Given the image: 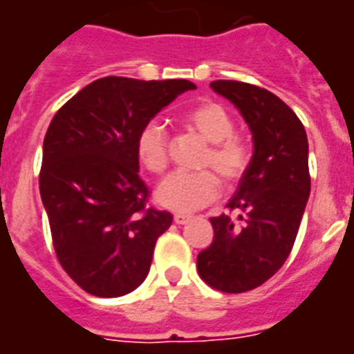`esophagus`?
<instances>
[{"label": "esophagus", "instance_id": "obj_1", "mask_svg": "<svg viewBox=\"0 0 354 354\" xmlns=\"http://www.w3.org/2000/svg\"><path fill=\"white\" fill-rule=\"evenodd\" d=\"M190 218L192 216H188V214H175L174 221L177 223V225H185V223H188V221H190Z\"/></svg>", "mask_w": 354, "mask_h": 354}]
</instances>
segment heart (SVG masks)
<instances>
[{"instance_id": "heart-1", "label": "heart", "mask_w": 354, "mask_h": 354, "mask_svg": "<svg viewBox=\"0 0 354 354\" xmlns=\"http://www.w3.org/2000/svg\"><path fill=\"white\" fill-rule=\"evenodd\" d=\"M185 122L205 142L201 166L212 168L225 185H236L245 177L253 162V151L248 142L238 138L236 123L218 103H203L186 112ZM168 133L162 123L147 122L136 136V157L140 164L155 175L168 166ZM220 196V180L210 169L175 171L158 185L155 197L158 205L175 212H192L203 208Z\"/></svg>"}]
</instances>
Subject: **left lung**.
Instances as JSON below:
<instances>
[{
    "instance_id": "1",
    "label": "left lung",
    "mask_w": 354,
    "mask_h": 354,
    "mask_svg": "<svg viewBox=\"0 0 354 354\" xmlns=\"http://www.w3.org/2000/svg\"><path fill=\"white\" fill-rule=\"evenodd\" d=\"M236 106L253 134V162L227 203L232 214L210 218L214 240L197 254L203 281L225 294L264 284L294 248L310 196L308 140L295 112L266 88L212 81Z\"/></svg>"
}]
</instances>
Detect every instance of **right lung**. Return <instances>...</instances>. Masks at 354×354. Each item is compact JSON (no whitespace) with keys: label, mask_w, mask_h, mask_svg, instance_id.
<instances>
[{"label":"right lung","mask_w":354,"mask_h":354,"mask_svg":"<svg viewBox=\"0 0 354 354\" xmlns=\"http://www.w3.org/2000/svg\"><path fill=\"white\" fill-rule=\"evenodd\" d=\"M194 88L186 79L103 77L49 123L40 196L57 259L84 292L120 297L149 273L155 243L174 218L149 205L134 144L142 125Z\"/></svg>","instance_id":"obj_1"}]
</instances>
